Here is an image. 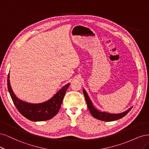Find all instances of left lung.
<instances>
[{
	"instance_id": "1",
	"label": "left lung",
	"mask_w": 149,
	"mask_h": 149,
	"mask_svg": "<svg viewBox=\"0 0 149 149\" xmlns=\"http://www.w3.org/2000/svg\"><path fill=\"white\" fill-rule=\"evenodd\" d=\"M83 92L86 100V102L87 103V106L91 114H92V116L96 119L101 120V121H115V120L119 119L120 118H122L124 116H125L132 108L131 107L129 109H128L127 110H126V111H124L122 113H119V114H111V113H108L106 112L100 111L97 109H95V108L93 106L92 102H91V100L89 98L87 92H86V91L84 89L83 90Z\"/></svg>"
}]
</instances>
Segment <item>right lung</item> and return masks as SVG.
I'll return each mask as SVG.
<instances>
[{
    "label": "right lung",
    "mask_w": 149,
    "mask_h": 149,
    "mask_svg": "<svg viewBox=\"0 0 149 149\" xmlns=\"http://www.w3.org/2000/svg\"><path fill=\"white\" fill-rule=\"evenodd\" d=\"M69 85L70 84H68L64 86L53 97L47 102L33 104L23 102L16 97L11 88L9 74L7 78L8 90L15 107L24 117L33 121H46L53 118L59 111L67 89Z\"/></svg>",
    "instance_id": "obj_1"
}]
</instances>
